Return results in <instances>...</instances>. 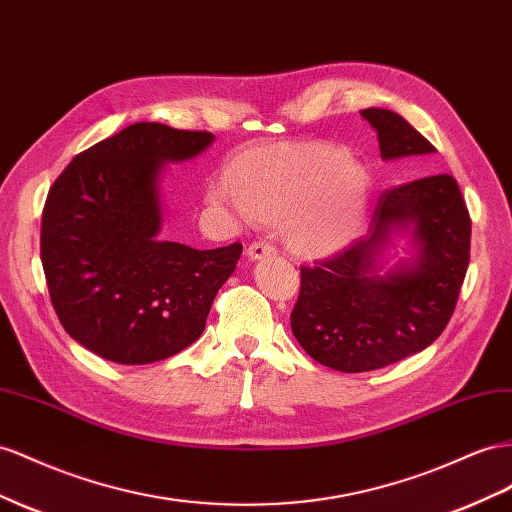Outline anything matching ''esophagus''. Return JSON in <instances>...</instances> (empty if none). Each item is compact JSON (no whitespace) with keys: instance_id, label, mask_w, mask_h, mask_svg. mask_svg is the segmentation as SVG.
Here are the masks:
<instances>
[{"instance_id":"34e87169","label":"esophagus","mask_w":512,"mask_h":512,"mask_svg":"<svg viewBox=\"0 0 512 512\" xmlns=\"http://www.w3.org/2000/svg\"><path fill=\"white\" fill-rule=\"evenodd\" d=\"M275 252V247L267 241H254L250 247H247V258L250 260H260L265 256H271Z\"/></svg>"}]
</instances>
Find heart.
<instances>
[{
	"mask_svg": "<svg viewBox=\"0 0 512 512\" xmlns=\"http://www.w3.org/2000/svg\"><path fill=\"white\" fill-rule=\"evenodd\" d=\"M209 198L239 219L286 214L288 245L299 254L321 256L347 245L362 228L368 181L338 150L271 148L241 159L234 178L219 176Z\"/></svg>",
	"mask_w": 512,
	"mask_h": 512,
	"instance_id": "b5f03b06",
	"label": "heart"
}]
</instances>
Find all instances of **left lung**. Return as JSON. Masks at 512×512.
<instances>
[{
    "instance_id": "obj_1",
    "label": "left lung",
    "mask_w": 512,
    "mask_h": 512,
    "mask_svg": "<svg viewBox=\"0 0 512 512\" xmlns=\"http://www.w3.org/2000/svg\"><path fill=\"white\" fill-rule=\"evenodd\" d=\"M383 161L431 155V142L390 109H362ZM407 238L409 259L384 269L380 256ZM472 222L461 189L437 174L385 189L368 237L316 267H301L290 329L316 362L366 372L424 351L446 329L469 265Z\"/></svg>"
}]
</instances>
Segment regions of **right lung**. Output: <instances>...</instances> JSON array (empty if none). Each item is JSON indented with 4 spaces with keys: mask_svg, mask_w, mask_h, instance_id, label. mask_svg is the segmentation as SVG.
<instances>
[{
    "mask_svg": "<svg viewBox=\"0 0 512 512\" xmlns=\"http://www.w3.org/2000/svg\"><path fill=\"white\" fill-rule=\"evenodd\" d=\"M215 140L135 122L77 155L49 189L40 258L55 314L81 347L116 364H153L196 342L243 245L193 250L161 239L165 163Z\"/></svg>",
    "mask_w": 512,
    "mask_h": 512,
    "instance_id": "obj_1",
    "label": "right lung"
}]
</instances>
